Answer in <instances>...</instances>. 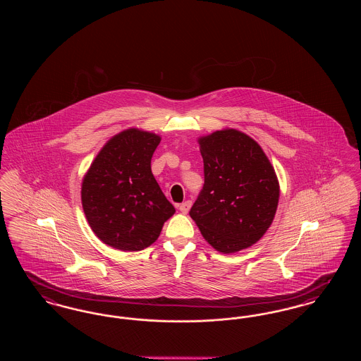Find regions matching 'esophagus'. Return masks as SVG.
Masks as SVG:
<instances>
[{"instance_id": "1", "label": "esophagus", "mask_w": 361, "mask_h": 361, "mask_svg": "<svg viewBox=\"0 0 361 361\" xmlns=\"http://www.w3.org/2000/svg\"><path fill=\"white\" fill-rule=\"evenodd\" d=\"M190 206H192V202H190V200H187V202H184V203H181V204L178 206V209H180L183 214H187Z\"/></svg>"}]
</instances>
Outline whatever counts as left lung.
I'll list each match as a JSON object with an SVG mask.
<instances>
[{
    "label": "left lung",
    "instance_id": "obj_1",
    "mask_svg": "<svg viewBox=\"0 0 361 361\" xmlns=\"http://www.w3.org/2000/svg\"><path fill=\"white\" fill-rule=\"evenodd\" d=\"M204 185L189 215L204 240L228 255L256 243L279 203L275 169L257 142L226 128L199 137Z\"/></svg>",
    "mask_w": 361,
    "mask_h": 361
}]
</instances>
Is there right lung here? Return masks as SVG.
I'll use <instances>...</instances> for the list:
<instances>
[{"instance_id":"add662e5","label":"right lung","mask_w":361,"mask_h":361,"mask_svg":"<svg viewBox=\"0 0 361 361\" xmlns=\"http://www.w3.org/2000/svg\"><path fill=\"white\" fill-rule=\"evenodd\" d=\"M161 137L128 128L111 137L82 180L87 224L105 245L137 252L154 243L176 212L152 173Z\"/></svg>"}]
</instances>
